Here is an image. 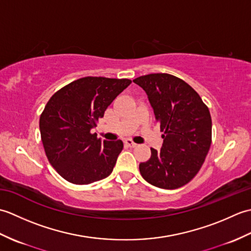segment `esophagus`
<instances>
[{"mask_svg": "<svg viewBox=\"0 0 251 251\" xmlns=\"http://www.w3.org/2000/svg\"><path fill=\"white\" fill-rule=\"evenodd\" d=\"M125 145H126V146H128V147H130V148H135V147H137V143H135L134 141H131L130 139H126V140H125Z\"/></svg>", "mask_w": 251, "mask_h": 251, "instance_id": "1", "label": "esophagus"}]
</instances>
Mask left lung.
Wrapping results in <instances>:
<instances>
[{
	"label": "left lung",
	"instance_id": "8db88e82",
	"mask_svg": "<svg viewBox=\"0 0 251 251\" xmlns=\"http://www.w3.org/2000/svg\"><path fill=\"white\" fill-rule=\"evenodd\" d=\"M148 95L164 131L162 149L140 163L147 182L165 190L181 188L193 179L211 145V116L200 95L182 79L152 73L134 79Z\"/></svg>",
	"mask_w": 251,
	"mask_h": 251
}]
</instances>
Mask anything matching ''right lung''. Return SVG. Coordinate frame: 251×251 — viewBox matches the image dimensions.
<instances>
[{"label": "right lung", "instance_id": "add662e5", "mask_svg": "<svg viewBox=\"0 0 251 251\" xmlns=\"http://www.w3.org/2000/svg\"><path fill=\"white\" fill-rule=\"evenodd\" d=\"M130 83L86 76L51 96L40 117V131L46 156L63 179L89 184L110 176L124 145L122 140L101 141L92 130Z\"/></svg>", "mask_w": 251, "mask_h": 251}]
</instances>
